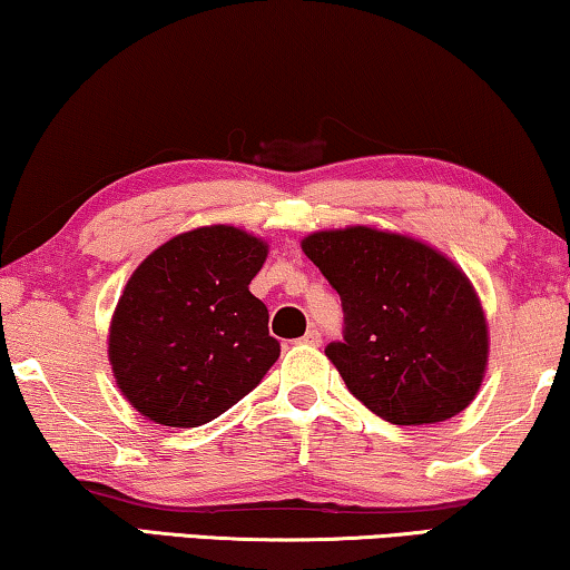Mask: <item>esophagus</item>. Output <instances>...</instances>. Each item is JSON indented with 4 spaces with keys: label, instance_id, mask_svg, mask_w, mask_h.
Listing matches in <instances>:
<instances>
[{
    "label": "esophagus",
    "instance_id": "1",
    "mask_svg": "<svg viewBox=\"0 0 570 570\" xmlns=\"http://www.w3.org/2000/svg\"><path fill=\"white\" fill-rule=\"evenodd\" d=\"M302 343H307V345H314V347H317V345L322 343V335H320V330H317V327H309L307 333H304Z\"/></svg>",
    "mask_w": 570,
    "mask_h": 570
}]
</instances>
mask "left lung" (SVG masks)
<instances>
[{
    "instance_id": "1",
    "label": "left lung",
    "mask_w": 570,
    "mask_h": 570,
    "mask_svg": "<svg viewBox=\"0 0 570 570\" xmlns=\"http://www.w3.org/2000/svg\"><path fill=\"white\" fill-rule=\"evenodd\" d=\"M302 250L343 302V340L325 355L355 399L392 424L445 422L473 402L489 327L453 261L366 225L312 233Z\"/></svg>"
}]
</instances>
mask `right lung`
Masks as SVG:
<instances>
[{"mask_svg": "<svg viewBox=\"0 0 570 570\" xmlns=\"http://www.w3.org/2000/svg\"><path fill=\"white\" fill-rule=\"evenodd\" d=\"M266 256L261 237L209 225L135 268L109 325V363L142 417L197 428L261 384L282 353L266 304L248 288Z\"/></svg>", "mask_w": 570, "mask_h": 570, "instance_id": "obj_1", "label": "right lung"}]
</instances>
